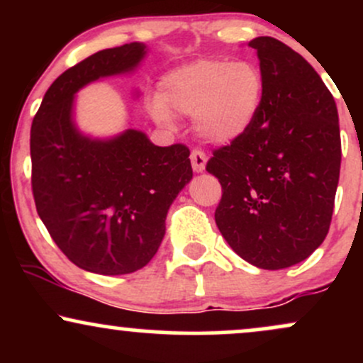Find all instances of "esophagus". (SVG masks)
<instances>
[{"label":"esophagus","mask_w":363,"mask_h":363,"mask_svg":"<svg viewBox=\"0 0 363 363\" xmlns=\"http://www.w3.org/2000/svg\"><path fill=\"white\" fill-rule=\"evenodd\" d=\"M191 164H193L194 172H205L206 169V155L201 150H193L191 152Z\"/></svg>","instance_id":"34e87169"}]
</instances>
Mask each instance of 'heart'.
I'll use <instances>...</instances> for the list:
<instances>
[{"label":"heart","mask_w":363,"mask_h":363,"mask_svg":"<svg viewBox=\"0 0 363 363\" xmlns=\"http://www.w3.org/2000/svg\"><path fill=\"white\" fill-rule=\"evenodd\" d=\"M262 101L264 74L259 65L205 57L165 74L148 107L164 126H172L176 116H194L199 138L230 145L251 131Z\"/></svg>","instance_id":"1"}]
</instances>
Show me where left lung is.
I'll list each match as a JSON object with an SVG mask.
<instances>
[{
  "label": "left lung",
  "instance_id": "left-lung-1",
  "mask_svg": "<svg viewBox=\"0 0 363 363\" xmlns=\"http://www.w3.org/2000/svg\"><path fill=\"white\" fill-rule=\"evenodd\" d=\"M264 74V101L247 135L215 150V222L242 259L283 269L309 257L331 225L341 165L338 109L298 52L273 37L249 43Z\"/></svg>",
  "mask_w": 363,
  "mask_h": 363
}]
</instances>
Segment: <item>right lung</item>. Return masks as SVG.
Returning <instances> with one entry per match:
<instances>
[{"label": "right lung", "instance_id": "right-lung-1", "mask_svg": "<svg viewBox=\"0 0 363 363\" xmlns=\"http://www.w3.org/2000/svg\"><path fill=\"white\" fill-rule=\"evenodd\" d=\"M145 54L141 43L91 54L54 80L32 123L37 213L65 256L90 273L147 266L165 235L170 205L193 179L186 145L157 147L138 129L97 140L74 124V94L133 72Z\"/></svg>", "mask_w": 363, "mask_h": 363}]
</instances>
